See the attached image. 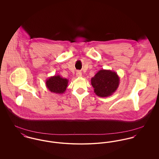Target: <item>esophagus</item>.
<instances>
[{
  "label": "esophagus",
  "instance_id": "esophagus-1",
  "mask_svg": "<svg viewBox=\"0 0 159 159\" xmlns=\"http://www.w3.org/2000/svg\"><path fill=\"white\" fill-rule=\"evenodd\" d=\"M76 75L77 77H81L82 76V73L80 71H77V72L76 73Z\"/></svg>",
  "mask_w": 159,
  "mask_h": 159
}]
</instances>
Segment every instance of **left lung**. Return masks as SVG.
I'll use <instances>...</instances> for the list:
<instances>
[{
  "label": "left lung",
  "instance_id": "obj_1",
  "mask_svg": "<svg viewBox=\"0 0 159 159\" xmlns=\"http://www.w3.org/2000/svg\"><path fill=\"white\" fill-rule=\"evenodd\" d=\"M120 78L118 75L110 70H100L91 78V84L95 93L100 97L112 95L117 89Z\"/></svg>",
  "mask_w": 159,
  "mask_h": 159
}]
</instances>
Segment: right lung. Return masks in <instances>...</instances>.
I'll use <instances>...</instances> for the list:
<instances>
[{
    "mask_svg": "<svg viewBox=\"0 0 159 159\" xmlns=\"http://www.w3.org/2000/svg\"><path fill=\"white\" fill-rule=\"evenodd\" d=\"M68 80L60 75H54L46 79V86L48 90L57 94H63L68 86Z\"/></svg>",
    "mask_w": 159,
    "mask_h": 159,
    "instance_id": "add662e5",
    "label": "right lung"
}]
</instances>
